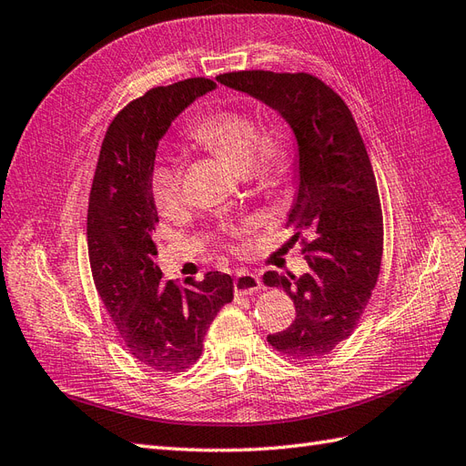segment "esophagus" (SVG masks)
I'll use <instances>...</instances> for the list:
<instances>
[{
  "label": "esophagus",
  "mask_w": 466,
  "mask_h": 466,
  "mask_svg": "<svg viewBox=\"0 0 466 466\" xmlns=\"http://www.w3.org/2000/svg\"><path fill=\"white\" fill-rule=\"evenodd\" d=\"M260 288H262L260 276H257L253 272H238L237 274V279H235V294L237 296H247V294L258 292Z\"/></svg>",
  "instance_id": "1"
}]
</instances>
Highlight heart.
Instances as JSON below:
<instances>
[{"instance_id":"obj_1","label":"heart","mask_w":466,"mask_h":466,"mask_svg":"<svg viewBox=\"0 0 466 466\" xmlns=\"http://www.w3.org/2000/svg\"><path fill=\"white\" fill-rule=\"evenodd\" d=\"M190 137L237 172L255 170L264 180H270L284 168V148L264 139L258 123L245 113L213 111L192 125ZM150 187L162 216H176L182 209V172L172 162H160L155 167Z\"/></svg>"}]
</instances>
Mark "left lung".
I'll return each mask as SVG.
<instances>
[{
	"mask_svg": "<svg viewBox=\"0 0 466 466\" xmlns=\"http://www.w3.org/2000/svg\"><path fill=\"white\" fill-rule=\"evenodd\" d=\"M280 113L296 137V198L288 216L292 241L309 270L264 274L284 288L296 319L268 343L296 360L323 357L357 327L382 262V209L370 158L347 104L306 72L243 70L216 78Z\"/></svg>",
	"mask_w": 466,
	"mask_h": 466,
	"instance_id": "8db88e82",
	"label": "left lung"
}]
</instances>
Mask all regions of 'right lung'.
Returning <instances> with one entry per match:
<instances>
[{
    "instance_id": "add662e5",
    "label": "right lung",
    "mask_w": 466,
    "mask_h": 466,
    "mask_svg": "<svg viewBox=\"0 0 466 466\" xmlns=\"http://www.w3.org/2000/svg\"><path fill=\"white\" fill-rule=\"evenodd\" d=\"M216 82L190 78L148 90L111 121L87 206V253L96 290L125 349L158 372H182L204 349L218 311L233 299L229 274L208 272L178 288L162 280L153 241L158 213L150 187L158 141Z\"/></svg>"
}]
</instances>
